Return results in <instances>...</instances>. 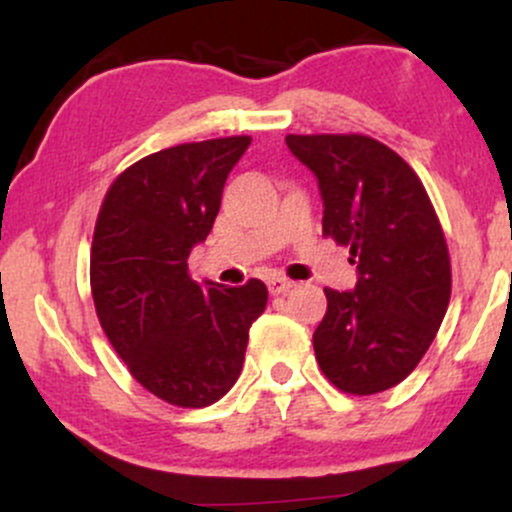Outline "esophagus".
I'll return each instance as SVG.
<instances>
[{"label": "esophagus", "mask_w": 512, "mask_h": 512, "mask_svg": "<svg viewBox=\"0 0 512 512\" xmlns=\"http://www.w3.org/2000/svg\"><path fill=\"white\" fill-rule=\"evenodd\" d=\"M267 289L272 296H279V293H286L293 289V281L289 279H281V276H272V279L267 281Z\"/></svg>", "instance_id": "34e87169"}]
</instances>
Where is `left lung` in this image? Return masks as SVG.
I'll use <instances>...</instances> for the list:
<instances>
[{
	"instance_id": "obj_1",
	"label": "left lung",
	"mask_w": 512,
	"mask_h": 512,
	"mask_svg": "<svg viewBox=\"0 0 512 512\" xmlns=\"http://www.w3.org/2000/svg\"><path fill=\"white\" fill-rule=\"evenodd\" d=\"M286 146L317 178L322 233L349 245L351 291L325 289L313 334L332 385L375 395L402 383L436 339L450 303V257L419 175L363 134H289Z\"/></svg>"
}]
</instances>
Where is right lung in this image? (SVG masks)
Wrapping results in <instances>:
<instances>
[{"label":"right lung","mask_w":512,"mask_h":512,"mask_svg":"<svg viewBox=\"0 0 512 512\" xmlns=\"http://www.w3.org/2000/svg\"><path fill=\"white\" fill-rule=\"evenodd\" d=\"M250 137L158 151L110 185L91 245L98 320L129 373L175 407H209L236 385L267 286L197 284L187 257L221 209Z\"/></svg>","instance_id":"add662e5"}]
</instances>
